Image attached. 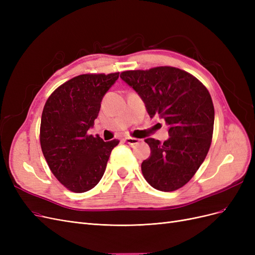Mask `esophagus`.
Masks as SVG:
<instances>
[{"mask_svg": "<svg viewBox=\"0 0 255 255\" xmlns=\"http://www.w3.org/2000/svg\"><path fill=\"white\" fill-rule=\"evenodd\" d=\"M125 141L128 144H137L138 142H139V139H137V138H133V137H126L125 138Z\"/></svg>", "mask_w": 255, "mask_h": 255, "instance_id": "34e87169", "label": "esophagus"}]
</instances>
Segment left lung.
Instances as JSON below:
<instances>
[{"instance_id":"left-lung-1","label":"left lung","mask_w":255,"mask_h":255,"mask_svg":"<svg viewBox=\"0 0 255 255\" xmlns=\"http://www.w3.org/2000/svg\"><path fill=\"white\" fill-rule=\"evenodd\" d=\"M120 78L142 99L150 118L159 116L169 127L163 143L144 139L151 148L141 164L145 181L161 191L181 188L210 150L215 119L210 92L195 76L174 67L125 71Z\"/></svg>"}]
</instances>
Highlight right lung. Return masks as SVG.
I'll return each instance as SVG.
<instances>
[{
	"label": "right lung",
	"instance_id": "add662e5",
	"mask_svg": "<svg viewBox=\"0 0 255 255\" xmlns=\"http://www.w3.org/2000/svg\"><path fill=\"white\" fill-rule=\"evenodd\" d=\"M119 73L82 74L69 80L49 97L43 107L40 144L56 179L73 192H85L102 179L118 139L105 142L87 135L102 99Z\"/></svg>",
	"mask_w": 255,
	"mask_h": 255
}]
</instances>
